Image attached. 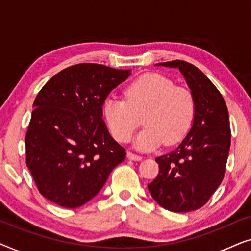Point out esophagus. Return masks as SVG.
I'll use <instances>...</instances> for the list:
<instances>
[{
    "instance_id": "1",
    "label": "esophagus",
    "mask_w": 251,
    "mask_h": 251,
    "mask_svg": "<svg viewBox=\"0 0 251 251\" xmlns=\"http://www.w3.org/2000/svg\"><path fill=\"white\" fill-rule=\"evenodd\" d=\"M126 156H128L129 160H132V161H140V160L143 159V156L137 155V154L131 153V152H128V154H126Z\"/></svg>"
}]
</instances>
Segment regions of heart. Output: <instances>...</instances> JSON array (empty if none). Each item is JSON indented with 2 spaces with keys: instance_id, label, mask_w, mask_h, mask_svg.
I'll use <instances>...</instances> for the list:
<instances>
[{
  "instance_id": "1",
  "label": "heart",
  "mask_w": 251,
  "mask_h": 251,
  "mask_svg": "<svg viewBox=\"0 0 251 251\" xmlns=\"http://www.w3.org/2000/svg\"><path fill=\"white\" fill-rule=\"evenodd\" d=\"M123 98H107L102 105L105 121L113 137L128 143L144 115L145 128L135 140L137 149L152 151L163 142L175 145L183 140L193 126L197 101L191 89L175 85L159 73L136 77L125 89Z\"/></svg>"
}]
</instances>
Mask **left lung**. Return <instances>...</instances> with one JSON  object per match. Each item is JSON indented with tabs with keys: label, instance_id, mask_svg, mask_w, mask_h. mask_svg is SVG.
Wrapping results in <instances>:
<instances>
[{
	"label": "left lung",
	"instance_id": "8db88e82",
	"mask_svg": "<svg viewBox=\"0 0 251 251\" xmlns=\"http://www.w3.org/2000/svg\"><path fill=\"white\" fill-rule=\"evenodd\" d=\"M157 65L179 68L194 94L197 114L179 146L156 157L159 175L147 187L167 210L193 211L207 203L224 178L231 146L228 111L218 89L194 65L183 60Z\"/></svg>",
	"mask_w": 251,
	"mask_h": 251
}]
</instances>
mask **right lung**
Masks as SVG:
<instances>
[{"label": "right lung", "mask_w": 251, "mask_h": 251, "mask_svg": "<svg viewBox=\"0 0 251 251\" xmlns=\"http://www.w3.org/2000/svg\"><path fill=\"white\" fill-rule=\"evenodd\" d=\"M129 75V70L77 64L51 77L37 94L25 136L26 164L48 200L81 207L125 160L126 150L102 120V105Z\"/></svg>", "instance_id": "right-lung-1"}]
</instances>
